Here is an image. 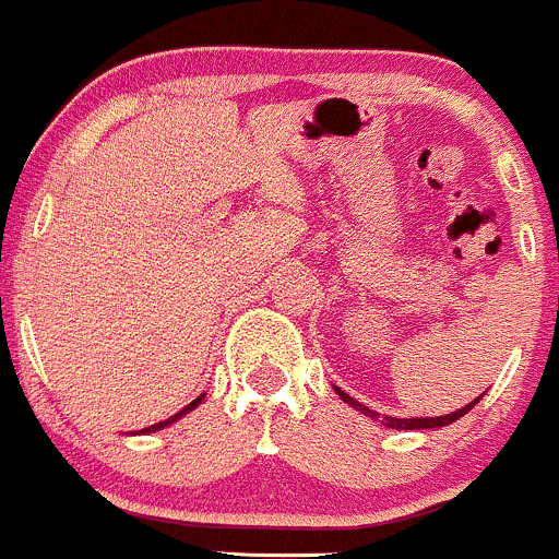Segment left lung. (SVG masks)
Masks as SVG:
<instances>
[{"instance_id": "1", "label": "left lung", "mask_w": 559, "mask_h": 559, "mask_svg": "<svg viewBox=\"0 0 559 559\" xmlns=\"http://www.w3.org/2000/svg\"><path fill=\"white\" fill-rule=\"evenodd\" d=\"M335 389V394H338L341 400L346 402V405H352L354 411H359V413H365V416L368 418H373V421H381L383 426H389V429H437V426H448V424H453V421H459L461 416H466V413L472 411L474 405H477L479 400H483V394H479L477 400H472L469 405H464L461 407V411H453V413H445V416H435V418H394V416H378L376 411H370L368 405H362V402H357V400H352L349 394L344 392V389H338V386H333Z\"/></svg>"}]
</instances>
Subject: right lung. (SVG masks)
Masks as SVG:
<instances>
[{
    "mask_svg": "<svg viewBox=\"0 0 559 559\" xmlns=\"http://www.w3.org/2000/svg\"><path fill=\"white\" fill-rule=\"evenodd\" d=\"M202 400H205V394H200V397H197V400H191L189 405L183 407V411H178V413H176V416H170V418H165V421L152 424V426H146V429H141V435H152V431H159V429H165V426L176 424L178 418H183V416H186V413H191V411H194V407H200V405H202Z\"/></svg>",
    "mask_w": 559,
    "mask_h": 559,
    "instance_id": "add662e5",
    "label": "right lung"
}]
</instances>
